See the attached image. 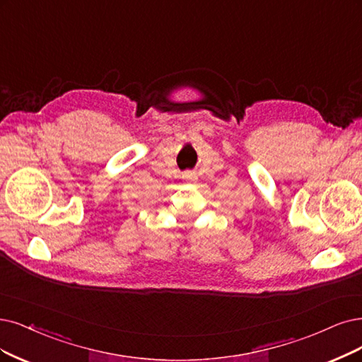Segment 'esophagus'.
Wrapping results in <instances>:
<instances>
[{"label": "esophagus", "instance_id": "obj_1", "mask_svg": "<svg viewBox=\"0 0 362 362\" xmlns=\"http://www.w3.org/2000/svg\"><path fill=\"white\" fill-rule=\"evenodd\" d=\"M185 179H188V180H194V179H195V176H194L192 173H186V174H185Z\"/></svg>", "mask_w": 362, "mask_h": 362}]
</instances>
